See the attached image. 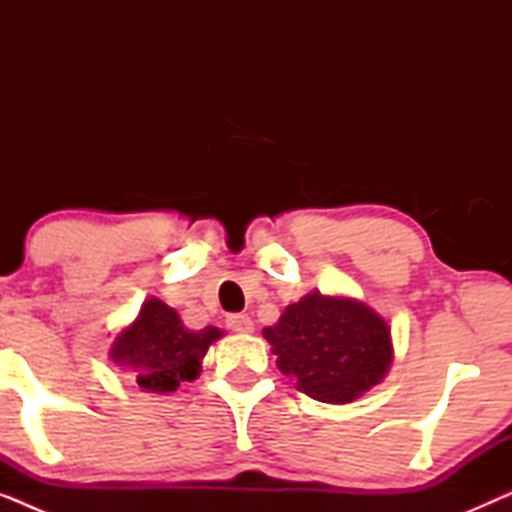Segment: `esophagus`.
<instances>
[{"mask_svg": "<svg viewBox=\"0 0 512 512\" xmlns=\"http://www.w3.org/2000/svg\"><path fill=\"white\" fill-rule=\"evenodd\" d=\"M226 326L233 333H251V331H254V321H251V317H247V314H228Z\"/></svg>", "mask_w": 512, "mask_h": 512, "instance_id": "obj_1", "label": "esophagus"}]
</instances>
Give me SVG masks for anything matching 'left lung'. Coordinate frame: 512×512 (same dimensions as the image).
<instances>
[{
    "instance_id": "8db88e82",
    "label": "left lung",
    "mask_w": 512,
    "mask_h": 512,
    "mask_svg": "<svg viewBox=\"0 0 512 512\" xmlns=\"http://www.w3.org/2000/svg\"><path fill=\"white\" fill-rule=\"evenodd\" d=\"M263 335L277 368L321 403H352L387 375L394 359L387 321L349 298L310 293Z\"/></svg>"
}]
</instances>
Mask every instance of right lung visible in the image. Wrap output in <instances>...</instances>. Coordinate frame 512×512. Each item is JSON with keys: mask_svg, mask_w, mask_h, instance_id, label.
Segmentation results:
<instances>
[{"mask_svg": "<svg viewBox=\"0 0 512 512\" xmlns=\"http://www.w3.org/2000/svg\"><path fill=\"white\" fill-rule=\"evenodd\" d=\"M221 331L214 326L188 331L177 310L160 300H146L135 324L118 335L111 359L128 366L144 391H174L179 382L195 380L200 359Z\"/></svg>", "mask_w": 512, "mask_h": 512, "instance_id": "right-lung-1", "label": "right lung"}]
</instances>
